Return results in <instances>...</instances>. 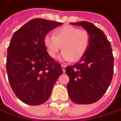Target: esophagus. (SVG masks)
<instances>
[{"label":"esophagus","instance_id":"esophagus-1","mask_svg":"<svg viewBox=\"0 0 121 121\" xmlns=\"http://www.w3.org/2000/svg\"><path fill=\"white\" fill-rule=\"evenodd\" d=\"M66 65H64V64H62L61 65V68H62V70H63L64 72H65V70H66Z\"/></svg>","mask_w":121,"mask_h":121}]
</instances>
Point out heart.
Segmentation results:
<instances>
[{
    "instance_id": "obj_1",
    "label": "heart",
    "mask_w": 121,
    "mask_h": 121,
    "mask_svg": "<svg viewBox=\"0 0 121 121\" xmlns=\"http://www.w3.org/2000/svg\"><path fill=\"white\" fill-rule=\"evenodd\" d=\"M44 43L51 57L55 58L63 48L61 53L63 60L77 61L87 52L90 44V35L85 29L65 26L56 30L54 35H46Z\"/></svg>"
}]
</instances>
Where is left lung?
Here are the masks:
<instances>
[{
    "label": "left lung",
    "mask_w": 121,
    "mask_h": 121,
    "mask_svg": "<svg viewBox=\"0 0 121 121\" xmlns=\"http://www.w3.org/2000/svg\"><path fill=\"white\" fill-rule=\"evenodd\" d=\"M82 26L90 35V44L79 62L66 68L70 99L78 104L99 101L111 83L114 73V57L110 42L104 33L91 22H70Z\"/></svg>",
    "instance_id": "1"
}]
</instances>
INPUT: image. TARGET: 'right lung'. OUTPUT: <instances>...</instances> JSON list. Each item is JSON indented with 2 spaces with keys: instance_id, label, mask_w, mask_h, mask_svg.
Instances as JSON below:
<instances>
[{
  "instance_id": "obj_1",
  "label": "right lung",
  "mask_w": 121,
  "mask_h": 121,
  "mask_svg": "<svg viewBox=\"0 0 121 121\" xmlns=\"http://www.w3.org/2000/svg\"><path fill=\"white\" fill-rule=\"evenodd\" d=\"M61 22L35 18L13 33L7 48L6 68L13 92L23 103L38 105L51 95L63 73L60 64L48 53L44 36Z\"/></svg>"
}]
</instances>
